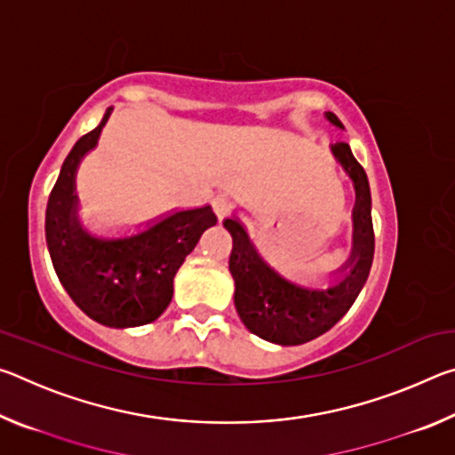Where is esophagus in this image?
<instances>
[{"label": "esophagus", "mask_w": 455, "mask_h": 455, "mask_svg": "<svg viewBox=\"0 0 455 455\" xmlns=\"http://www.w3.org/2000/svg\"><path fill=\"white\" fill-rule=\"evenodd\" d=\"M212 206H214V212H217V217L222 220V219H227L230 212H233V206H230V203L228 200L225 198V196H219V198H214V203H212Z\"/></svg>", "instance_id": "1"}]
</instances>
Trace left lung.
I'll return each instance as SVG.
<instances>
[{
  "instance_id": "obj_1",
  "label": "left lung",
  "mask_w": 455,
  "mask_h": 455,
  "mask_svg": "<svg viewBox=\"0 0 455 455\" xmlns=\"http://www.w3.org/2000/svg\"><path fill=\"white\" fill-rule=\"evenodd\" d=\"M327 118L335 126H343L333 112H329ZM331 150L351 176L357 196L353 211V249L345 265L349 267V273L335 287L311 291L284 281L259 257L241 222L225 220V228L233 236L228 268L235 279L238 317L246 329L271 343L301 345L327 333L351 309L371 271L375 235L367 174L353 156L349 144L337 142Z\"/></svg>"
}]
</instances>
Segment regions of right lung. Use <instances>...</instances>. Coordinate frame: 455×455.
<instances>
[{"label":"right lung","instance_id":"add662e5","mask_svg":"<svg viewBox=\"0 0 455 455\" xmlns=\"http://www.w3.org/2000/svg\"><path fill=\"white\" fill-rule=\"evenodd\" d=\"M104 118L84 134L61 164L45 211V241L60 283L90 319L106 327H138L158 319L172 299L174 275L200 235L217 225L211 206L180 211L140 235L102 241L76 217L74 176L84 154L98 142Z\"/></svg>","mask_w":455,"mask_h":455}]
</instances>
